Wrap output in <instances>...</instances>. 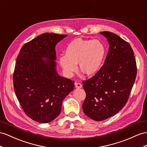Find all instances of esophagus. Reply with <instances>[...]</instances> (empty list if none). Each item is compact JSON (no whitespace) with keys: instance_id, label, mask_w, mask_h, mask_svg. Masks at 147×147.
Masks as SVG:
<instances>
[{"instance_id":"1","label":"esophagus","mask_w":147,"mask_h":147,"mask_svg":"<svg viewBox=\"0 0 147 147\" xmlns=\"http://www.w3.org/2000/svg\"><path fill=\"white\" fill-rule=\"evenodd\" d=\"M74 84H75V87H76V88H82V84L81 83H80V82H76Z\"/></svg>"}]
</instances>
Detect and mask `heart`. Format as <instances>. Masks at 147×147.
Wrapping results in <instances>:
<instances>
[{
	"instance_id": "heart-1",
	"label": "heart",
	"mask_w": 147,
	"mask_h": 147,
	"mask_svg": "<svg viewBox=\"0 0 147 147\" xmlns=\"http://www.w3.org/2000/svg\"><path fill=\"white\" fill-rule=\"evenodd\" d=\"M106 55V47L97 40L76 39L67 45L65 57L59 59V63L65 73L71 76L80 69L87 76H93L99 71Z\"/></svg>"
}]
</instances>
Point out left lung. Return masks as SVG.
Here are the masks:
<instances>
[{
    "label": "left lung",
    "instance_id": "left-lung-1",
    "mask_svg": "<svg viewBox=\"0 0 147 147\" xmlns=\"http://www.w3.org/2000/svg\"><path fill=\"white\" fill-rule=\"evenodd\" d=\"M109 48L104 65L94 76L82 81L84 114L96 121L115 115L125 106L137 76V64L130 44L110 32H102Z\"/></svg>",
    "mask_w": 147,
    "mask_h": 147
}]
</instances>
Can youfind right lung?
Wrapping results in <instances>:
<instances>
[{
  "instance_id": "add662e5",
  "label": "right lung",
  "mask_w": 147,
  "mask_h": 147,
  "mask_svg": "<svg viewBox=\"0 0 147 147\" xmlns=\"http://www.w3.org/2000/svg\"><path fill=\"white\" fill-rule=\"evenodd\" d=\"M66 36L43 33L24 45L17 58L14 91L25 114L37 122L57 117L63 99L74 89V81L56 71L55 46Z\"/></svg>"
}]
</instances>
